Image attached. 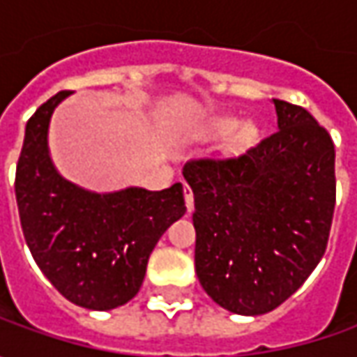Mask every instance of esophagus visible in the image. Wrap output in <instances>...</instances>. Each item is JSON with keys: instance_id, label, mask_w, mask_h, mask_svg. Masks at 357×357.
Masks as SVG:
<instances>
[{"instance_id": "obj_1", "label": "esophagus", "mask_w": 357, "mask_h": 357, "mask_svg": "<svg viewBox=\"0 0 357 357\" xmlns=\"http://www.w3.org/2000/svg\"><path fill=\"white\" fill-rule=\"evenodd\" d=\"M183 190H185V202H186V208H188V213H192L195 211V197H192V188L183 183Z\"/></svg>"}]
</instances>
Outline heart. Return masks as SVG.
<instances>
[{
  "instance_id": "heart-1",
  "label": "heart",
  "mask_w": 357,
  "mask_h": 357,
  "mask_svg": "<svg viewBox=\"0 0 357 357\" xmlns=\"http://www.w3.org/2000/svg\"><path fill=\"white\" fill-rule=\"evenodd\" d=\"M232 125H234L232 119H220L218 125H216V129L220 130V132H227ZM254 139H256V127H254L252 123H242L238 129H236V132H234L232 143H234L236 149H244V146L252 144Z\"/></svg>"
}]
</instances>
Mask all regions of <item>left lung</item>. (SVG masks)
Returning a JSON list of instances; mask_svg holds the SVG:
<instances>
[{"instance_id": "obj_1", "label": "left lung", "mask_w": 357, "mask_h": 357, "mask_svg": "<svg viewBox=\"0 0 357 357\" xmlns=\"http://www.w3.org/2000/svg\"><path fill=\"white\" fill-rule=\"evenodd\" d=\"M278 130L238 157L192 158L195 268L240 316L278 308L322 260L336 206V151L306 109L274 99Z\"/></svg>"}]
</instances>
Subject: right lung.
<instances>
[{
    "label": "right lung",
    "instance_id": "add662e5",
    "mask_svg": "<svg viewBox=\"0 0 357 357\" xmlns=\"http://www.w3.org/2000/svg\"><path fill=\"white\" fill-rule=\"evenodd\" d=\"M61 91L27 121L15 171L25 242L59 294L87 310H113L135 298L158 238L186 213L183 185L91 192L65 181L49 157L47 130Z\"/></svg>",
    "mask_w": 357,
    "mask_h": 357
}]
</instances>
